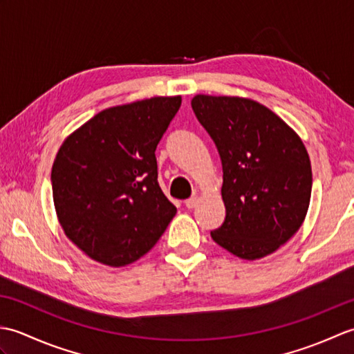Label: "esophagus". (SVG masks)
Segmentation results:
<instances>
[{
  "label": "esophagus",
  "mask_w": 354,
  "mask_h": 354,
  "mask_svg": "<svg viewBox=\"0 0 354 354\" xmlns=\"http://www.w3.org/2000/svg\"><path fill=\"white\" fill-rule=\"evenodd\" d=\"M198 202H199V198L198 196H193V198L185 201V207L187 208H194V207L198 205Z\"/></svg>",
  "instance_id": "obj_1"
}]
</instances>
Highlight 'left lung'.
<instances>
[{
	"label": "left lung",
	"mask_w": 354,
	"mask_h": 354,
	"mask_svg": "<svg viewBox=\"0 0 354 354\" xmlns=\"http://www.w3.org/2000/svg\"><path fill=\"white\" fill-rule=\"evenodd\" d=\"M192 108L221 155L227 216L212 237L231 254L257 260L301 227L312 165L298 133L272 111L243 97H193Z\"/></svg>",
	"instance_id": "obj_1"
}]
</instances>
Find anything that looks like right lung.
Returning a JSON list of instances; mask_svg holds the SVG:
<instances>
[{
    "label": "right lung",
    "instance_id": "obj_1",
    "mask_svg": "<svg viewBox=\"0 0 354 354\" xmlns=\"http://www.w3.org/2000/svg\"><path fill=\"white\" fill-rule=\"evenodd\" d=\"M181 95L95 114L65 138L51 169L59 223L89 259L112 268L147 254L176 214L158 184L155 150Z\"/></svg>",
    "mask_w": 354,
    "mask_h": 354
}]
</instances>
